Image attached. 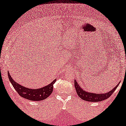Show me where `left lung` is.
Segmentation results:
<instances>
[{
  "label": "left lung",
  "mask_w": 126,
  "mask_h": 126,
  "mask_svg": "<svg viewBox=\"0 0 126 126\" xmlns=\"http://www.w3.org/2000/svg\"><path fill=\"white\" fill-rule=\"evenodd\" d=\"M120 82H119L115 87L111 91L106 92V93L96 94L94 92H87L81 88L78 82H77L76 80H75V87L78 96L83 100H85L88 102H99V101H103L106 99L110 97V96L113 93L117 87L118 86Z\"/></svg>",
  "instance_id": "1"
}]
</instances>
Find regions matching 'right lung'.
<instances>
[{"label": "right lung", "instance_id": "add662e5", "mask_svg": "<svg viewBox=\"0 0 126 126\" xmlns=\"http://www.w3.org/2000/svg\"><path fill=\"white\" fill-rule=\"evenodd\" d=\"M8 74L9 80L19 95L22 97L30 101H39L47 98L52 92L53 85L56 81V79H55L50 84L40 89H29L19 85L14 81L9 72Z\"/></svg>", "mask_w": 126, "mask_h": 126}]
</instances>
